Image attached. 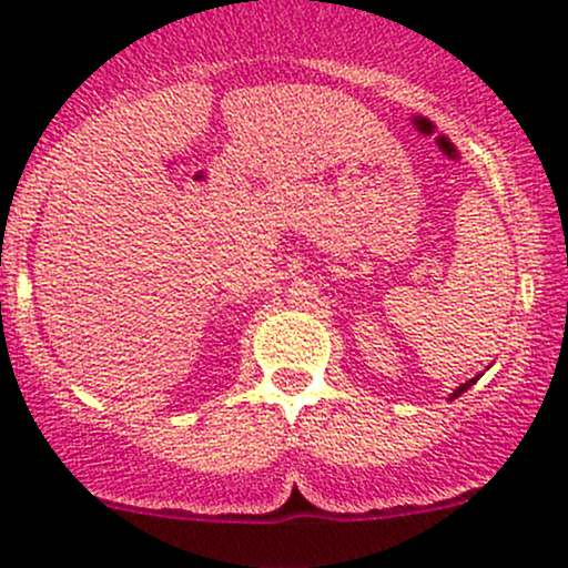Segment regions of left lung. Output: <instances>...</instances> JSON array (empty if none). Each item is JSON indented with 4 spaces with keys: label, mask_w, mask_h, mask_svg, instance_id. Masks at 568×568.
I'll list each match as a JSON object with an SVG mask.
<instances>
[{
    "label": "left lung",
    "mask_w": 568,
    "mask_h": 568,
    "mask_svg": "<svg viewBox=\"0 0 568 568\" xmlns=\"http://www.w3.org/2000/svg\"><path fill=\"white\" fill-rule=\"evenodd\" d=\"M477 377H479V375H477ZM477 377L466 379V383H464V385H458V388H456V390H453V394H450V398H458L460 394H464V390H469V388H471V385H475V383H477Z\"/></svg>",
    "instance_id": "left-lung-1"
}]
</instances>
